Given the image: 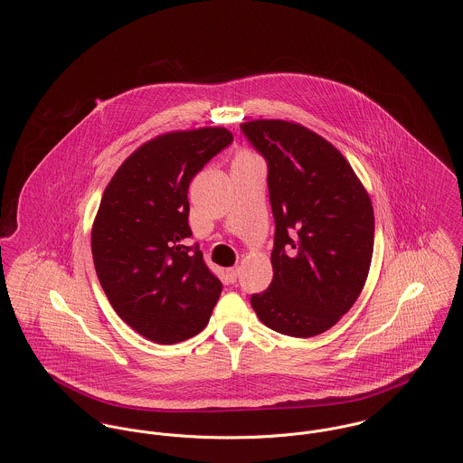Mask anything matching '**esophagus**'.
<instances>
[{
  "label": "esophagus",
  "mask_w": 463,
  "mask_h": 463,
  "mask_svg": "<svg viewBox=\"0 0 463 463\" xmlns=\"http://www.w3.org/2000/svg\"><path fill=\"white\" fill-rule=\"evenodd\" d=\"M226 279L230 281V283H235L237 281V276H239V267H230V269H226Z\"/></svg>",
  "instance_id": "obj_1"
}]
</instances>
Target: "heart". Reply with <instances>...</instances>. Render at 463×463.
<instances>
[{
    "label": "heart",
    "instance_id": "b5f03b06",
    "mask_svg": "<svg viewBox=\"0 0 463 463\" xmlns=\"http://www.w3.org/2000/svg\"><path fill=\"white\" fill-rule=\"evenodd\" d=\"M246 158H257L253 153H250V151H241V153H237V156H235V160H246Z\"/></svg>",
    "mask_w": 463,
    "mask_h": 463
}]
</instances>
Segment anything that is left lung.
I'll list each match as a JSON object with an SVG mask.
<instances>
[{
  "mask_svg": "<svg viewBox=\"0 0 463 463\" xmlns=\"http://www.w3.org/2000/svg\"><path fill=\"white\" fill-rule=\"evenodd\" d=\"M267 160L274 215L272 281L251 307L267 328L316 336L358 299L373 260L374 210L349 162L303 125L255 119L241 125Z\"/></svg>",
  "mask_w": 463,
  "mask_h": 463,
  "instance_id": "left-lung-1",
  "label": "left lung"
}]
</instances>
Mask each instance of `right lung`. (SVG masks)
I'll list each match as a JSON object with an SVG mask.
<instances>
[{
	"label": "right lung",
	"instance_id": "right-lung-1",
	"mask_svg": "<svg viewBox=\"0 0 463 463\" xmlns=\"http://www.w3.org/2000/svg\"><path fill=\"white\" fill-rule=\"evenodd\" d=\"M233 135L221 127L164 133L137 147L109 182L90 246L118 316L156 344L203 330L222 283L187 246L191 180Z\"/></svg>",
	"mask_w": 463,
	"mask_h": 463
}]
</instances>
